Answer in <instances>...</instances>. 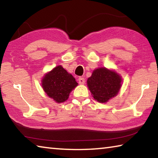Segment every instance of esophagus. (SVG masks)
<instances>
[{
  "mask_svg": "<svg viewBox=\"0 0 158 158\" xmlns=\"http://www.w3.org/2000/svg\"><path fill=\"white\" fill-rule=\"evenodd\" d=\"M78 81H79V84L83 85V84H85V79L83 78V77H79V79H78Z\"/></svg>",
  "mask_w": 158,
  "mask_h": 158,
  "instance_id": "34e87169",
  "label": "esophagus"
}]
</instances>
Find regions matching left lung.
<instances>
[{"instance_id": "8db88e82", "label": "left lung", "mask_w": 158, "mask_h": 158, "mask_svg": "<svg viewBox=\"0 0 158 158\" xmlns=\"http://www.w3.org/2000/svg\"><path fill=\"white\" fill-rule=\"evenodd\" d=\"M121 81V77L115 71L100 68L93 72L87 80V85L94 99L105 103L118 94Z\"/></svg>"}]
</instances>
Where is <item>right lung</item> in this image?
Here are the masks:
<instances>
[{"label": "right lung", "mask_w": 158, "mask_h": 158, "mask_svg": "<svg viewBox=\"0 0 158 158\" xmlns=\"http://www.w3.org/2000/svg\"><path fill=\"white\" fill-rule=\"evenodd\" d=\"M78 85L75 79L61 65L47 73L42 80V86L49 98L58 103L66 101L69 95Z\"/></svg>", "instance_id": "1"}]
</instances>
